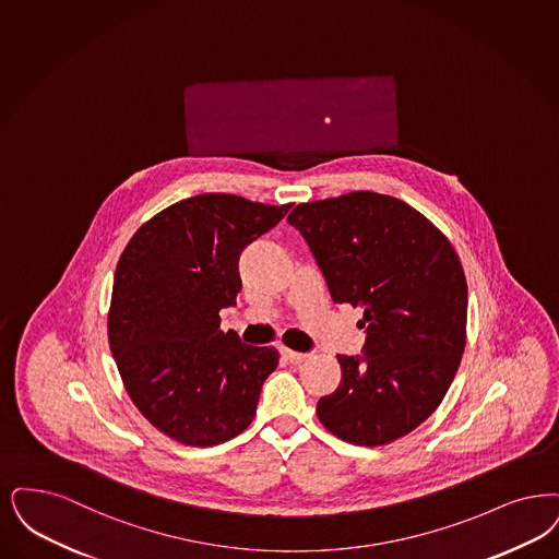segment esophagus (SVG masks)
I'll return each instance as SVG.
<instances>
[{
    "instance_id": "34e87169",
    "label": "esophagus",
    "mask_w": 559,
    "mask_h": 559,
    "mask_svg": "<svg viewBox=\"0 0 559 559\" xmlns=\"http://www.w3.org/2000/svg\"><path fill=\"white\" fill-rule=\"evenodd\" d=\"M281 356L290 361V364H301L304 359L310 358V354H299V352H293V349H287V347H281Z\"/></svg>"
}]
</instances>
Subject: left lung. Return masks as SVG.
I'll return each instance as SVG.
<instances>
[{
	"instance_id": "8db88e82",
	"label": "left lung",
	"mask_w": 559,
	"mask_h": 559,
	"mask_svg": "<svg viewBox=\"0 0 559 559\" xmlns=\"http://www.w3.org/2000/svg\"><path fill=\"white\" fill-rule=\"evenodd\" d=\"M335 304L364 310L361 356H336L341 384L318 418L354 445L402 439L443 402L466 347L468 287L445 235L405 201L372 191L289 214Z\"/></svg>"
}]
</instances>
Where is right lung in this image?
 Listing matches in <instances>:
<instances>
[{"label": "right lung", "instance_id": "right-lung-1", "mask_svg": "<svg viewBox=\"0 0 559 559\" xmlns=\"http://www.w3.org/2000/svg\"><path fill=\"white\" fill-rule=\"evenodd\" d=\"M203 193L162 210L124 247L114 274L108 338L136 409L182 445L224 443L251 425L274 347L221 331L241 290L239 255L289 212Z\"/></svg>", "mask_w": 559, "mask_h": 559}]
</instances>
